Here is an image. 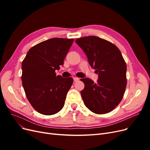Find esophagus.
I'll list each match as a JSON object with an SVG mask.
<instances>
[{"label":"esophagus","instance_id":"obj_1","mask_svg":"<svg viewBox=\"0 0 150 150\" xmlns=\"http://www.w3.org/2000/svg\"><path fill=\"white\" fill-rule=\"evenodd\" d=\"M73 79H74V82H77V81H78L79 80V78H77V77H75V78H73Z\"/></svg>","mask_w":150,"mask_h":150}]
</instances>
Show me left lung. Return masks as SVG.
<instances>
[{"label": "left lung", "instance_id": "8db88e82", "mask_svg": "<svg viewBox=\"0 0 150 150\" xmlns=\"http://www.w3.org/2000/svg\"><path fill=\"white\" fill-rule=\"evenodd\" d=\"M89 64L98 73L96 83L89 78L81 79L84 88L81 91L85 106L96 114H106L118 105L127 84L126 64L114 44L96 36L77 39Z\"/></svg>", "mask_w": 150, "mask_h": 150}]
</instances>
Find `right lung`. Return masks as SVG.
I'll return each instance as SVG.
<instances>
[{"label": "right lung", "instance_id": "1", "mask_svg": "<svg viewBox=\"0 0 150 150\" xmlns=\"http://www.w3.org/2000/svg\"><path fill=\"white\" fill-rule=\"evenodd\" d=\"M73 39L52 38L32 47L22 63V86L28 101L35 111L52 115L64 105L73 83L72 78L56 76L73 43Z\"/></svg>", "mask_w": 150, "mask_h": 150}]
</instances>
